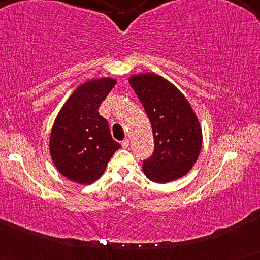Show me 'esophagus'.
<instances>
[{
	"mask_svg": "<svg viewBox=\"0 0 260 260\" xmlns=\"http://www.w3.org/2000/svg\"><path fill=\"white\" fill-rule=\"evenodd\" d=\"M120 144H122L123 148H127V147H129V144H130V141L127 140V138H125V140L122 141V143H120Z\"/></svg>",
	"mask_w": 260,
	"mask_h": 260,
	"instance_id": "obj_1",
	"label": "esophagus"
}]
</instances>
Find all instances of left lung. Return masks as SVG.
I'll list each match as a JSON object with an SVG mask.
<instances>
[{"mask_svg":"<svg viewBox=\"0 0 260 260\" xmlns=\"http://www.w3.org/2000/svg\"><path fill=\"white\" fill-rule=\"evenodd\" d=\"M129 83L154 134V152L143 161L145 176L157 183L180 179L195 165L201 150L202 131L194 110L179 88L157 74H135Z\"/></svg>","mask_w":260,"mask_h":260,"instance_id":"obj_1","label":"left lung"}]
</instances>
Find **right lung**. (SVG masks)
<instances>
[{
	"instance_id": "1",
	"label": "right lung",
	"mask_w": 260,
	"mask_h": 260,
	"mask_svg": "<svg viewBox=\"0 0 260 260\" xmlns=\"http://www.w3.org/2000/svg\"><path fill=\"white\" fill-rule=\"evenodd\" d=\"M115 85L113 78L81 84L56 116L49 152L56 169L66 179L91 184L103 175L112 155L120 148L112 140L108 120L98 112Z\"/></svg>"
}]
</instances>
